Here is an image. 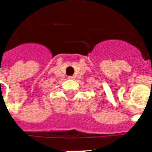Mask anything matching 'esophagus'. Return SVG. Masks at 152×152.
Returning a JSON list of instances; mask_svg holds the SVG:
<instances>
[{
  "label": "esophagus",
  "mask_w": 152,
  "mask_h": 152,
  "mask_svg": "<svg viewBox=\"0 0 152 152\" xmlns=\"http://www.w3.org/2000/svg\"><path fill=\"white\" fill-rule=\"evenodd\" d=\"M75 78V76H68V79H74Z\"/></svg>",
  "instance_id": "1"
}]
</instances>
